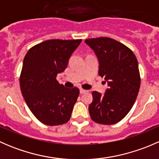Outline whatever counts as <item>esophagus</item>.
Listing matches in <instances>:
<instances>
[{"mask_svg":"<svg viewBox=\"0 0 159 159\" xmlns=\"http://www.w3.org/2000/svg\"><path fill=\"white\" fill-rule=\"evenodd\" d=\"M87 91H88L87 90H84V89H80V93H81V94H84V93H86Z\"/></svg>","mask_w":159,"mask_h":159,"instance_id":"34e87169","label":"esophagus"}]
</instances>
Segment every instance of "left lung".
I'll return each instance as SVG.
<instances>
[{"label": "left lung", "instance_id": "left-lung-1", "mask_svg": "<svg viewBox=\"0 0 159 159\" xmlns=\"http://www.w3.org/2000/svg\"><path fill=\"white\" fill-rule=\"evenodd\" d=\"M84 42L97 56L98 75L108 86L104 94L92 91L90 116L99 124H115L129 113L139 94L141 80L137 58L129 48L111 38L101 37Z\"/></svg>", "mask_w": 159, "mask_h": 159}]
</instances>
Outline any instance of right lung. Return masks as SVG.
<instances>
[{
  "label": "right lung",
  "instance_id": "right-lung-1",
  "mask_svg": "<svg viewBox=\"0 0 159 159\" xmlns=\"http://www.w3.org/2000/svg\"><path fill=\"white\" fill-rule=\"evenodd\" d=\"M81 42V39L48 40L31 48L24 58L20 77L22 95L43 124L59 125L69 121L79 89L65 88L56 77L65 70Z\"/></svg>",
  "mask_w": 159,
  "mask_h": 159
}]
</instances>
